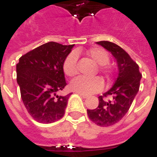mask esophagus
<instances>
[{"label": "esophagus", "mask_w": 157, "mask_h": 157, "mask_svg": "<svg viewBox=\"0 0 157 157\" xmlns=\"http://www.w3.org/2000/svg\"><path fill=\"white\" fill-rule=\"evenodd\" d=\"M77 94H78L80 97H82V98H86L88 96L87 95H86V94H82V93H79V92H77Z\"/></svg>", "instance_id": "34e87169"}]
</instances>
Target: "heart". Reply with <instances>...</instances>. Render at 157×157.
<instances>
[{"instance_id":"obj_1","label":"heart","mask_w":157,"mask_h":157,"mask_svg":"<svg viewBox=\"0 0 157 157\" xmlns=\"http://www.w3.org/2000/svg\"><path fill=\"white\" fill-rule=\"evenodd\" d=\"M87 55L98 64L101 65L100 70L104 74L111 75L112 70L108 64L109 62V55L105 49L98 47H94L89 49ZM77 62H78V51H73L67 55L63 65V70L68 76H74L77 74ZM103 87V82L99 77L89 78L86 76H78L74 79L71 83V88L82 94H92L99 92Z\"/></svg>"}]
</instances>
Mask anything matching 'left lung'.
Here are the masks:
<instances>
[{
  "mask_svg": "<svg viewBox=\"0 0 157 157\" xmlns=\"http://www.w3.org/2000/svg\"><path fill=\"white\" fill-rule=\"evenodd\" d=\"M97 44L110 52L118 66V77L111 88L98 98L99 104L95 109H87L89 118L96 124L107 127L115 124L127 113L138 93L141 74L138 65L118 45L109 41ZM111 95V100L104 98Z\"/></svg>",
  "mask_w": 157,
  "mask_h": 157,
  "instance_id": "8db88e82",
  "label": "left lung"
}]
</instances>
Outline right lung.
Instances as JSON below:
<instances>
[{
  "label": "right lung",
  "instance_id": "right-lung-1",
  "mask_svg": "<svg viewBox=\"0 0 157 157\" xmlns=\"http://www.w3.org/2000/svg\"><path fill=\"white\" fill-rule=\"evenodd\" d=\"M74 44L48 42L29 51L17 64V82L26 109L39 123L51 124L64 116L71 93L58 95L66 86L63 65Z\"/></svg>",
  "mask_w": 157,
  "mask_h": 157
}]
</instances>
